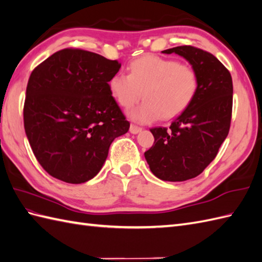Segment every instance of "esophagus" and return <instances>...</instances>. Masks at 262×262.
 <instances>
[{
    "instance_id": "obj_1",
    "label": "esophagus",
    "mask_w": 262,
    "mask_h": 262,
    "mask_svg": "<svg viewBox=\"0 0 262 262\" xmlns=\"http://www.w3.org/2000/svg\"><path fill=\"white\" fill-rule=\"evenodd\" d=\"M142 130V128L139 126H136V125H134V124H132L130 125V127H129V132L132 133V134H137V133H139Z\"/></svg>"
}]
</instances>
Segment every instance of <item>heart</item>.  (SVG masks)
Instances as JSON below:
<instances>
[{
  "label": "heart",
  "instance_id": "heart-1",
  "mask_svg": "<svg viewBox=\"0 0 262 262\" xmlns=\"http://www.w3.org/2000/svg\"><path fill=\"white\" fill-rule=\"evenodd\" d=\"M129 75L115 74L109 80V90L119 105L129 108L142 98L141 105L132 109L129 116L138 123L179 117L191 106L200 87L194 67L178 60L145 54L133 60Z\"/></svg>",
  "mask_w": 262,
  "mask_h": 262
}]
</instances>
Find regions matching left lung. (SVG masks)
Wrapping results in <instances>:
<instances>
[{"label":"left lung","instance_id":"8db88e82","mask_svg":"<svg viewBox=\"0 0 262 262\" xmlns=\"http://www.w3.org/2000/svg\"><path fill=\"white\" fill-rule=\"evenodd\" d=\"M162 52L185 58L200 78L198 95L191 106L168 128H151L155 141L144 153L155 176L182 182L202 173L228 136L232 116V78L213 54L202 49L181 46Z\"/></svg>","mask_w":262,"mask_h":262}]
</instances>
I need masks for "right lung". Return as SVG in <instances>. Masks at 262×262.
Wrapping results in <instances>:
<instances>
[{"instance_id":"add662e5","label":"right lung","mask_w":262,"mask_h":262,"mask_svg":"<svg viewBox=\"0 0 262 262\" xmlns=\"http://www.w3.org/2000/svg\"><path fill=\"white\" fill-rule=\"evenodd\" d=\"M120 66L95 52L67 48L31 72L24 129L35 159L54 179L80 184L95 178L114 139L128 132L129 121L108 83Z\"/></svg>"}]
</instances>
